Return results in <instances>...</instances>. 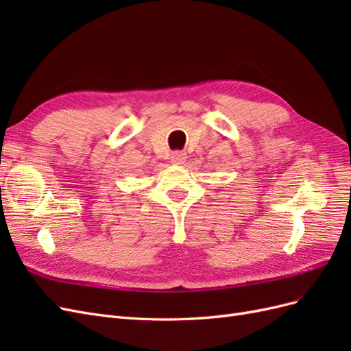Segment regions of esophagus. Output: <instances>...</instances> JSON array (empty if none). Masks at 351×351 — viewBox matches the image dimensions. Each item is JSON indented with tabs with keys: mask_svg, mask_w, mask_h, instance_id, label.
<instances>
[{
	"mask_svg": "<svg viewBox=\"0 0 351 351\" xmlns=\"http://www.w3.org/2000/svg\"><path fill=\"white\" fill-rule=\"evenodd\" d=\"M186 154L184 152H173L171 154V162L173 164H176V165H182V164H184V161H186Z\"/></svg>",
	"mask_w": 351,
	"mask_h": 351,
	"instance_id": "1",
	"label": "esophagus"
}]
</instances>
